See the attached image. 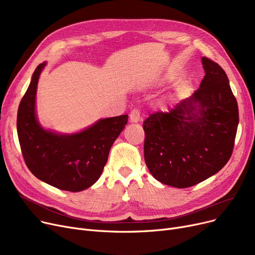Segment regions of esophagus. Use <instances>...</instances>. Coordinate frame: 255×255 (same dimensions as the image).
<instances>
[{
  "label": "esophagus",
  "instance_id": "esophagus-1",
  "mask_svg": "<svg viewBox=\"0 0 255 255\" xmlns=\"http://www.w3.org/2000/svg\"><path fill=\"white\" fill-rule=\"evenodd\" d=\"M129 118H130V122L131 123H137V122H139V121H140V113H139V111L137 109L132 110L131 113H130Z\"/></svg>",
  "mask_w": 255,
  "mask_h": 255
}]
</instances>
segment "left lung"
Here are the masks:
<instances>
[{"label": "left lung", "mask_w": 255, "mask_h": 255, "mask_svg": "<svg viewBox=\"0 0 255 255\" xmlns=\"http://www.w3.org/2000/svg\"><path fill=\"white\" fill-rule=\"evenodd\" d=\"M205 77L188 98L143 122L144 161L165 185L187 188L229 161L239 124L238 103L221 67L202 58Z\"/></svg>", "instance_id": "8db88e82"}]
</instances>
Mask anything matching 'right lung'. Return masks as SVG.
<instances>
[{
    "label": "right lung",
    "instance_id": "1",
    "mask_svg": "<svg viewBox=\"0 0 255 255\" xmlns=\"http://www.w3.org/2000/svg\"><path fill=\"white\" fill-rule=\"evenodd\" d=\"M46 63L35 69L17 112V135L24 162L33 175L58 189L83 191L100 178L113 143L128 115L100 119L72 134L44 129L36 115L38 80Z\"/></svg>",
    "mask_w": 255,
    "mask_h": 255
}]
</instances>
